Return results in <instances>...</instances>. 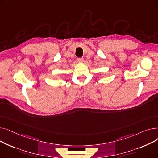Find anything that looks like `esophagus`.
Returning <instances> with one entry per match:
<instances>
[{
	"mask_svg": "<svg viewBox=\"0 0 158 158\" xmlns=\"http://www.w3.org/2000/svg\"><path fill=\"white\" fill-rule=\"evenodd\" d=\"M83 60H84V59L82 57H79V58H77V62H79V63L82 62V61H83Z\"/></svg>",
	"mask_w": 158,
	"mask_h": 158,
	"instance_id": "esophagus-1",
	"label": "esophagus"
}]
</instances>
